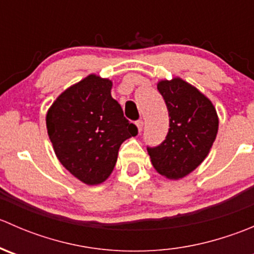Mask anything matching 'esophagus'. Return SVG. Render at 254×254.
<instances>
[{
  "mask_svg": "<svg viewBox=\"0 0 254 254\" xmlns=\"http://www.w3.org/2000/svg\"><path fill=\"white\" fill-rule=\"evenodd\" d=\"M135 124H136L139 132H141L142 131V127H143V122H142V120H137V122L135 123Z\"/></svg>",
  "mask_w": 254,
  "mask_h": 254,
  "instance_id": "esophagus-1",
  "label": "esophagus"
}]
</instances>
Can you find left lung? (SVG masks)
<instances>
[{
    "mask_svg": "<svg viewBox=\"0 0 254 254\" xmlns=\"http://www.w3.org/2000/svg\"><path fill=\"white\" fill-rule=\"evenodd\" d=\"M170 115L166 140L147 147L151 162L160 175L179 179L193 172L207 156L216 139L219 118L211 101L182 78L157 83Z\"/></svg>",
    "mask_w": 254,
    "mask_h": 254,
    "instance_id": "8db88e82",
    "label": "left lung"
}]
</instances>
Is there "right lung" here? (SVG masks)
<instances>
[{
    "label": "right lung",
    "instance_id": "right-lung-1",
    "mask_svg": "<svg viewBox=\"0 0 254 254\" xmlns=\"http://www.w3.org/2000/svg\"><path fill=\"white\" fill-rule=\"evenodd\" d=\"M112 81L97 75L68 87L47 114L49 139L56 157L72 176L88 186L111 176L120 145L137 135L112 97Z\"/></svg>",
    "mask_w": 254,
    "mask_h": 254
}]
</instances>
